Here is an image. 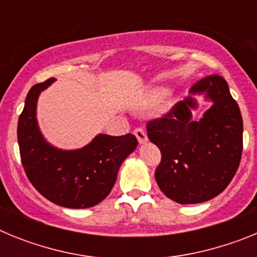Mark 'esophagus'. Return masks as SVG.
I'll list each match as a JSON object with an SVG mask.
<instances>
[{
	"label": "esophagus",
	"instance_id": "esophagus-1",
	"mask_svg": "<svg viewBox=\"0 0 257 257\" xmlns=\"http://www.w3.org/2000/svg\"><path fill=\"white\" fill-rule=\"evenodd\" d=\"M134 133H135V136L138 138V142L140 144H144V143L148 142V136H147V133H145L144 128H136Z\"/></svg>",
	"mask_w": 257,
	"mask_h": 257
}]
</instances>
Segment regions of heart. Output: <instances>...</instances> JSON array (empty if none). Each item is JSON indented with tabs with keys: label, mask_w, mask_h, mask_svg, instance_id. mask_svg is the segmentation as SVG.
I'll return each instance as SVG.
<instances>
[{
	"label": "heart",
	"mask_w": 257,
	"mask_h": 257,
	"mask_svg": "<svg viewBox=\"0 0 257 257\" xmlns=\"http://www.w3.org/2000/svg\"><path fill=\"white\" fill-rule=\"evenodd\" d=\"M166 94H167V90H158V91L154 92V94L152 95V101L160 100V99H162Z\"/></svg>",
	"instance_id": "1"
}]
</instances>
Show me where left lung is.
Here are the masks:
<instances>
[{
    "label": "left lung",
    "mask_w": 257,
    "mask_h": 257,
    "mask_svg": "<svg viewBox=\"0 0 257 257\" xmlns=\"http://www.w3.org/2000/svg\"><path fill=\"white\" fill-rule=\"evenodd\" d=\"M189 92L167 114L147 124L149 140L162 154L154 174L157 184L180 205L219 196L237 172L243 148V121L225 79L207 76ZM202 93L213 105L196 120L192 110L198 103L192 95Z\"/></svg>",
    "instance_id": "8db88e82"
}]
</instances>
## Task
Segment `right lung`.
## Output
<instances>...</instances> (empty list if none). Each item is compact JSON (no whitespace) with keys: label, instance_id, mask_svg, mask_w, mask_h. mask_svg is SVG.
I'll return each instance as SVG.
<instances>
[{"label":"right lung","instance_id":"1","mask_svg":"<svg viewBox=\"0 0 257 257\" xmlns=\"http://www.w3.org/2000/svg\"><path fill=\"white\" fill-rule=\"evenodd\" d=\"M55 78L29 90L18 122V143L23 167L32 185L55 205L87 208L108 196L122 162L138 147L133 134H99L81 149L63 151L52 147L37 123V100Z\"/></svg>","mask_w":257,"mask_h":257}]
</instances>
